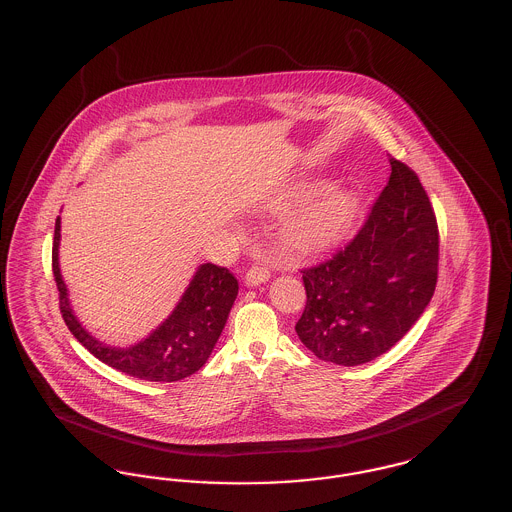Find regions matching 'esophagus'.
<instances>
[{
	"label": "esophagus",
	"instance_id": "esophagus-1",
	"mask_svg": "<svg viewBox=\"0 0 512 512\" xmlns=\"http://www.w3.org/2000/svg\"><path fill=\"white\" fill-rule=\"evenodd\" d=\"M268 278H270V272H268L265 265L255 263V265L247 268V272H245V284L247 286H259V284L267 282Z\"/></svg>",
	"mask_w": 512,
	"mask_h": 512
}]
</instances>
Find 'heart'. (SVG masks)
<instances>
[{
    "instance_id": "1",
    "label": "heart",
    "mask_w": 512,
    "mask_h": 512,
    "mask_svg": "<svg viewBox=\"0 0 512 512\" xmlns=\"http://www.w3.org/2000/svg\"><path fill=\"white\" fill-rule=\"evenodd\" d=\"M278 207L295 211L284 226V240L293 251L313 255L326 251L351 232L361 215V195L353 188L305 184L282 195Z\"/></svg>"
}]
</instances>
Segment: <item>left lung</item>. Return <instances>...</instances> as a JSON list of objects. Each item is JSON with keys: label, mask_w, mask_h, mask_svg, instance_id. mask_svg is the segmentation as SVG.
Wrapping results in <instances>:
<instances>
[{"label": "left lung", "mask_w": 512, "mask_h": 512, "mask_svg": "<svg viewBox=\"0 0 512 512\" xmlns=\"http://www.w3.org/2000/svg\"><path fill=\"white\" fill-rule=\"evenodd\" d=\"M388 186L357 236L332 259L305 268L307 303L295 332L318 359L368 363L401 340L438 282L439 232L418 176L390 157Z\"/></svg>", "instance_id": "1"}]
</instances>
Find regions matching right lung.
Returning <instances> with one entry per match:
<instances>
[{
	"label": "right lung",
	"mask_w": 512,
	"mask_h": 512,
	"mask_svg": "<svg viewBox=\"0 0 512 512\" xmlns=\"http://www.w3.org/2000/svg\"><path fill=\"white\" fill-rule=\"evenodd\" d=\"M59 240L61 219L57 217L51 267L59 290V309L74 338L96 359L149 382H178L207 363L238 295V280L228 268L201 265L174 311L157 330L132 347H111L90 336L74 317L59 270Z\"/></svg>",
	"instance_id": "add662e5"
}]
</instances>
